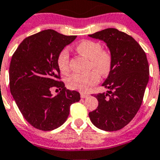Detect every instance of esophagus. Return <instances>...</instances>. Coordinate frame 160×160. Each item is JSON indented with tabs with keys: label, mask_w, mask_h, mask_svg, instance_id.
Here are the masks:
<instances>
[{
	"label": "esophagus",
	"mask_w": 160,
	"mask_h": 160,
	"mask_svg": "<svg viewBox=\"0 0 160 160\" xmlns=\"http://www.w3.org/2000/svg\"><path fill=\"white\" fill-rule=\"evenodd\" d=\"M80 96H81L82 98H85L88 97V94H87V93H82H82L80 94Z\"/></svg>",
	"instance_id": "obj_1"
}]
</instances>
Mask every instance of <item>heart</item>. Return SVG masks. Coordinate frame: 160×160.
I'll use <instances>...</instances> for the list:
<instances>
[{
	"label": "heart",
	"mask_w": 160,
	"mask_h": 160,
	"mask_svg": "<svg viewBox=\"0 0 160 160\" xmlns=\"http://www.w3.org/2000/svg\"><path fill=\"white\" fill-rule=\"evenodd\" d=\"M76 50L80 54L89 58V68L94 70L86 74H72L67 79V84L70 89L87 92L92 87L99 82L98 73L102 76L109 73L113 62L112 55L110 51L102 49L99 43L92 40L80 42L76 46ZM57 64L62 73H68L70 71V58L67 49H62L59 52L57 58Z\"/></svg>",
	"instance_id": "heart-1"
}]
</instances>
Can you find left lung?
<instances>
[{
	"label": "left lung",
	"instance_id": "8db88e82",
	"mask_svg": "<svg viewBox=\"0 0 160 160\" xmlns=\"http://www.w3.org/2000/svg\"><path fill=\"white\" fill-rule=\"evenodd\" d=\"M89 37L107 43L113 59L112 69L102 83L110 94L95 95L98 106L89 112V118L102 130H119L140 108L149 78L148 59L131 36L118 29L107 28Z\"/></svg>",
	"mask_w": 160,
	"mask_h": 160
}]
</instances>
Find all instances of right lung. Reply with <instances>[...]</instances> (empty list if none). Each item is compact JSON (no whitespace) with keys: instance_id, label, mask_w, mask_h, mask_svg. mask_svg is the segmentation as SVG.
I'll return each instance as SVG.
<instances>
[{"instance_id":"right-lung-1","label":"right lung","mask_w":160,"mask_h":160,"mask_svg":"<svg viewBox=\"0 0 160 160\" xmlns=\"http://www.w3.org/2000/svg\"><path fill=\"white\" fill-rule=\"evenodd\" d=\"M76 38L44 30L25 38L12 55L10 90L25 119L38 129L60 127L68 117L70 106L80 100L78 92L67 89L61 81L57 64L59 52ZM52 87L60 90L55 96L50 93Z\"/></svg>"}]
</instances>
